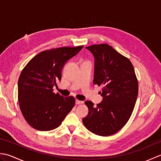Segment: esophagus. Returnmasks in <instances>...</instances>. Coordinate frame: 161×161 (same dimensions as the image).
I'll list each match as a JSON object with an SVG mask.
<instances>
[{"mask_svg": "<svg viewBox=\"0 0 161 161\" xmlns=\"http://www.w3.org/2000/svg\"><path fill=\"white\" fill-rule=\"evenodd\" d=\"M75 103H76L77 104H83V102L82 101H80V100H76V101H75Z\"/></svg>", "mask_w": 161, "mask_h": 161, "instance_id": "34e87169", "label": "esophagus"}]
</instances>
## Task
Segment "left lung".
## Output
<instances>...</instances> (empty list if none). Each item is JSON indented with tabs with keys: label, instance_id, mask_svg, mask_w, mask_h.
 Masks as SVG:
<instances>
[{
	"label": "left lung",
	"instance_id": "left-lung-1",
	"mask_svg": "<svg viewBox=\"0 0 161 161\" xmlns=\"http://www.w3.org/2000/svg\"><path fill=\"white\" fill-rule=\"evenodd\" d=\"M86 48L93 54V84L102 86L103 100L96 107L85 102L88 114L82 121L91 132L108 136L119 131L131 117L138 97V80L130 60L111 46L98 44Z\"/></svg>",
	"mask_w": 161,
	"mask_h": 161
}]
</instances>
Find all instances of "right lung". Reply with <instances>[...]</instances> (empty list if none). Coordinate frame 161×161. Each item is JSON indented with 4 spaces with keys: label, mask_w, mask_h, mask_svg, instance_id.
Returning a JSON list of instances; mask_svg holds the SVG:
<instances>
[{
    "label": "right lung",
    "mask_w": 161,
    "mask_h": 161,
    "mask_svg": "<svg viewBox=\"0 0 161 161\" xmlns=\"http://www.w3.org/2000/svg\"><path fill=\"white\" fill-rule=\"evenodd\" d=\"M83 47L43 51L23 68L18 81V100L24 118L34 129H56L73 108L75 98L55 94L53 86L60 81L64 65Z\"/></svg>",
    "instance_id": "right-lung-1"
}]
</instances>
